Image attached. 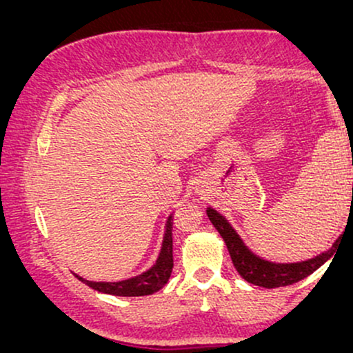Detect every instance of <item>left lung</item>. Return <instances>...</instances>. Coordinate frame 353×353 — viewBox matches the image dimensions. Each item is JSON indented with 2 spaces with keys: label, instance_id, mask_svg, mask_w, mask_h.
<instances>
[{
  "label": "left lung",
  "instance_id": "8db88e82",
  "mask_svg": "<svg viewBox=\"0 0 353 353\" xmlns=\"http://www.w3.org/2000/svg\"><path fill=\"white\" fill-rule=\"evenodd\" d=\"M350 139V137H348ZM352 144V143H350ZM352 210V209H350ZM208 217L212 222L214 228L217 229V232L221 234V237L224 239L225 245L232 259V264L236 267V270L241 274L242 279H245L249 283L254 285L265 287V289H275V287H283V285H292V283L302 281L307 275L319 269L320 265L325 264L327 261L335 254L337 249V241L334 242V245L330 247L325 252L315 255V257L307 259L302 262H289V264H279V262H270L265 259L259 257L257 254H254L244 244L241 236L236 232V229L229 224V221L222 214H219L216 209L208 208ZM350 216V212H348Z\"/></svg>",
  "mask_w": 353,
  "mask_h": 353
}]
</instances>
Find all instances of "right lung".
<instances>
[{"label":"right lung","instance_id":"obj_1","mask_svg":"<svg viewBox=\"0 0 353 353\" xmlns=\"http://www.w3.org/2000/svg\"><path fill=\"white\" fill-rule=\"evenodd\" d=\"M172 214L165 221V230H164V239H163V247H161L159 257H157L156 264L151 269H148L145 272L136 275V277L125 279V281L119 282H92L86 281V279H79L81 282H84L91 289L98 290L103 294H111V295H119V297H141V295H151L157 290H161L168 283L169 277L172 274Z\"/></svg>","mask_w":353,"mask_h":353}]
</instances>
